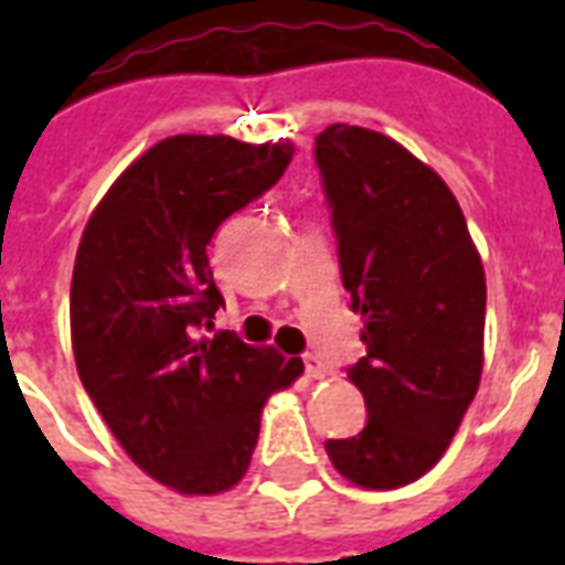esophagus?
Instances as JSON below:
<instances>
[{
	"label": "esophagus",
	"mask_w": 565,
	"mask_h": 565,
	"mask_svg": "<svg viewBox=\"0 0 565 565\" xmlns=\"http://www.w3.org/2000/svg\"><path fill=\"white\" fill-rule=\"evenodd\" d=\"M305 372H308V377H313V381H319V377H328V366L322 358H317V354H305Z\"/></svg>",
	"instance_id": "obj_1"
}]
</instances>
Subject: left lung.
Wrapping results in <instances>:
<instances>
[{
    "label": "left lung",
    "mask_w": 565,
    "mask_h": 565,
    "mask_svg": "<svg viewBox=\"0 0 565 565\" xmlns=\"http://www.w3.org/2000/svg\"><path fill=\"white\" fill-rule=\"evenodd\" d=\"M343 287L366 354L345 370L370 419L328 439L343 478L395 490L437 463L478 393L487 281L463 211L437 172L370 128L317 137Z\"/></svg>",
    "instance_id": "obj_1"
}]
</instances>
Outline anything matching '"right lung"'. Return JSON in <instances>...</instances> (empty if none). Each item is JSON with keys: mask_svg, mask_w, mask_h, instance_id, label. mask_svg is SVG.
I'll return each instance as SVG.
<instances>
[{"mask_svg": "<svg viewBox=\"0 0 565 565\" xmlns=\"http://www.w3.org/2000/svg\"><path fill=\"white\" fill-rule=\"evenodd\" d=\"M290 161V143L167 137L114 181L78 243V377L126 455L184 495L231 490L246 475L266 398L305 370L234 331L202 334L225 305L207 243Z\"/></svg>", "mask_w": 565, "mask_h": 565, "instance_id": "1", "label": "right lung"}]
</instances>
